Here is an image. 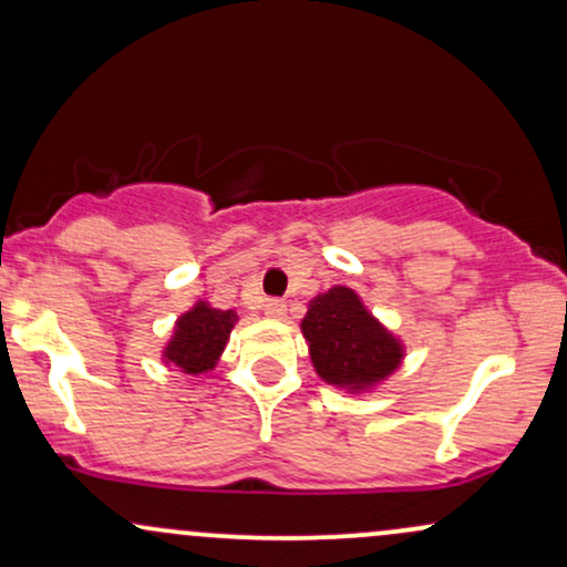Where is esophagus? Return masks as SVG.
Returning <instances> with one entry per match:
<instances>
[{
  "mask_svg": "<svg viewBox=\"0 0 567 567\" xmlns=\"http://www.w3.org/2000/svg\"><path fill=\"white\" fill-rule=\"evenodd\" d=\"M266 313H269V317H275V319H282L285 317V311H288V303L282 301V298H269V301H266Z\"/></svg>",
  "mask_w": 567,
  "mask_h": 567,
  "instance_id": "34e87169",
  "label": "esophagus"
}]
</instances>
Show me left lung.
<instances>
[{
  "mask_svg": "<svg viewBox=\"0 0 567 567\" xmlns=\"http://www.w3.org/2000/svg\"><path fill=\"white\" fill-rule=\"evenodd\" d=\"M313 370L324 383L364 391L385 380L404 359V349L351 288H332L309 303L301 322Z\"/></svg>",
  "mask_w": 567,
  "mask_h": 567,
  "instance_id": "left-lung-1",
  "label": "left lung"
}]
</instances>
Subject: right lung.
<instances>
[{"label": "right lung", "mask_w": 567, "mask_h": 567, "mask_svg": "<svg viewBox=\"0 0 567 567\" xmlns=\"http://www.w3.org/2000/svg\"><path fill=\"white\" fill-rule=\"evenodd\" d=\"M235 322L237 313L231 309H210L206 301L195 303L193 309L182 313L179 322H176L174 338L168 340L163 359L172 361V364H176L187 374L214 370L224 346H227Z\"/></svg>", "instance_id": "1"}]
</instances>
